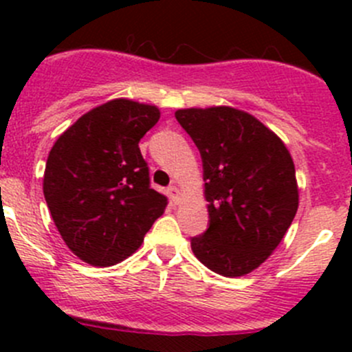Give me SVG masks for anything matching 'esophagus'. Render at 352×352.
Masks as SVG:
<instances>
[{
  "mask_svg": "<svg viewBox=\"0 0 352 352\" xmlns=\"http://www.w3.org/2000/svg\"><path fill=\"white\" fill-rule=\"evenodd\" d=\"M166 192H168V197L172 199V201L175 202V204H177V202H179V199H180V190L177 189L175 186L168 187V190H166Z\"/></svg>",
  "mask_w": 352,
  "mask_h": 352,
  "instance_id": "34e87169",
  "label": "esophagus"
}]
</instances>
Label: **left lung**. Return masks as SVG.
Instances as JSON below:
<instances>
[{
  "label": "left lung",
  "mask_w": 352,
  "mask_h": 352,
  "mask_svg": "<svg viewBox=\"0 0 352 352\" xmlns=\"http://www.w3.org/2000/svg\"><path fill=\"white\" fill-rule=\"evenodd\" d=\"M175 117L204 170L209 228L190 239L194 255L216 274H248L281 243L298 211L293 158L278 134L243 110L179 109Z\"/></svg>",
  "instance_id": "1"
}]
</instances>
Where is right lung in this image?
<instances>
[{
  "mask_svg": "<svg viewBox=\"0 0 352 352\" xmlns=\"http://www.w3.org/2000/svg\"><path fill=\"white\" fill-rule=\"evenodd\" d=\"M158 119L156 105L113 98L83 113L49 151L45 202L67 248L87 264L109 267L133 255L168 204L150 187L140 151Z\"/></svg>",
  "mask_w": 352,
  "mask_h": 352,
  "instance_id": "1",
  "label": "right lung"
}]
</instances>
